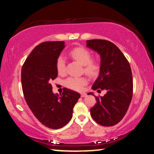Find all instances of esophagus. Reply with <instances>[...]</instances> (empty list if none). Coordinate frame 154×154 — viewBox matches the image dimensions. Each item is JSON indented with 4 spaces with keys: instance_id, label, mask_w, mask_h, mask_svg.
I'll use <instances>...</instances> for the list:
<instances>
[{
    "instance_id": "obj_1",
    "label": "esophagus",
    "mask_w": 154,
    "mask_h": 154,
    "mask_svg": "<svg viewBox=\"0 0 154 154\" xmlns=\"http://www.w3.org/2000/svg\"><path fill=\"white\" fill-rule=\"evenodd\" d=\"M81 97H85L86 96H87V94H86L85 93H81Z\"/></svg>"
}]
</instances>
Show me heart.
I'll list each match as a JSON object with an SVG mask.
<instances>
[{
    "instance_id": "heart-1",
    "label": "heart",
    "mask_w": 154,
    "mask_h": 154,
    "mask_svg": "<svg viewBox=\"0 0 154 154\" xmlns=\"http://www.w3.org/2000/svg\"><path fill=\"white\" fill-rule=\"evenodd\" d=\"M69 55L73 59L84 65V72L91 77H96L99 75L101 68L100 60L91 58L92 53L89 49L82 46L75 47L69 51ZM56 69L59 75H63L66 72V62L63 56H59L56 60ZM88 82L87 77H69L65 81V87L74 91H81Z\"/></svg>"
}]
</instances>
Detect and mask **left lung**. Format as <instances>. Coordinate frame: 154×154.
<instances>
[{"instance_id": "left-lung-1", "label": "left lung", "mask_w": 154, "mask_h": 154, "mask_svg": "<svg viewBox=\"0 0 154 154\" xmlns=\"http://www.w3.org/2000/svg\"><path fill=\"white\" fill-rule=\"evenodd\" d=\"M87 46L101 56V71L91 89L98 92L106 91L103 96H95L96 103L90 109V113L101 125L113 126L124 118L132 101L133 81L130 63L109 41L88 40Z\"/></svg>"}]
</instances>
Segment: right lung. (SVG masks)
<instances>
[{
	"label": "right lung",
	"instance_id": "1",
	"mask_svg": "<svg viewBox=\"0 0 154 154\" xmlns=\"http://www.w3.org/2000/svg\"><path fill=\"white\" fill-rule=\"evenodd\" d=\"M64 48V42L41 43L26 59L21 71L26 103L38 121L51 129L68 123L80 97L79 93L66 88L60 96L53 93L51 82L58 76L56 60Z\"/></svg>",
	"mask_w": 154,
	"mask_h": 154
}]
</instances>
